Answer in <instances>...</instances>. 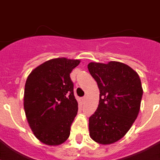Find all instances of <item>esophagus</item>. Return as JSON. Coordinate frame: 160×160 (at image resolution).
<instances>
[{
	"label": "esophagus",
	"instance_id": "obj_1",
	"mask_svg": "<svg viewBox=\"0 0 160 160\" xmlns=\"http://www.w3.org/2000/svg\"><path fill=\"white\" fill-rule=\"evenodd\" d=\"M85 100H86V96H84V98H82L83 102H84V101H85Z\"/></svg>",
	"mask_w": 160,
	"mask_h": 160
}]
</instances>
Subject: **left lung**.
I'll return each mask as SVG.
<instances>
[{
    "label": "left lung",
    "instance_id": "left-lung-1",
    "mask_svg": "<svg viewBox=\"0 0 160 160\" xmlns=\"http://www.w3.org/2000/svg\"><path fill=\"white\" fill-rule=\"evenodd\" d=\"M88 69L100 91L98 107L88 119L89 136L99 144H112L128 132L138 117L143 94L140 77L119 62H89Z\"/></svg>",
    "mask_w": 160,
    "mask_h": 160
}]
</instances>
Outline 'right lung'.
Wrapping results in <instances>:
<instances>
[{
	"instance_id": "right-lung-1",
	"label": "right lung",
	"mask_w": 160,
	"mask_h": 160,
	"mask_svg": "<svg viewBox=\"0 0 160 160\" xmlns=\"http://www.w3.org/2000/svg\"><path fill=\"white\" fill-rule=\"evenodd\" d=\"M80 62L79 59L53 58L37 67L28 76L24 111L33 134L44 144L58 146L69 138L78 111L70 73Z\"/></svg>"
}]
</instances>
